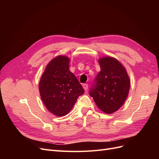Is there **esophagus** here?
<instances>
[{
	"instance_id": "34e87169",
	"label": "esophagus",
	"mask_w": 159,
	"mask_h": 159,
	"mask_svg": "<svg viewBox=\"0 0 159 159\" xmlns=\"http://www.w3.org/2000/svg\"><path fill=\"white\" fill-rule=\"evenodd\" d=\"M82 85H83V88H84V89L85 90H87V89H88V84H84Z\"/></svg>"
}]
</instances>
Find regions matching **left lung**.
Returning a JSON list of instances; mask_svg holds the SVG:
<instances>
[{
	"instance_id": "1",
	"label": "left lung",
	"mask_w": 159,
	"mask_h": 159,
	"mask_svg": "<svg viewBox=\"0 0 159 159\" xmlns=\"http://www.w3.org/2000/svg\"><path fill=\"white\" fill-rule=\"evenodd\" d=\"M99 64L101 71L89 94L102 111L111 114L117 111L126 100L130 80L125 68L114 57H102Z\"/></svg>"
}]
</instances>
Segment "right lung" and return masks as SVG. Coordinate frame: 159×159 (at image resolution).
I'll return each instance as SVG.
<instances>
[{
    "label": "right lung",
    "mask_w": 159,
    "mask_h": 159,
    "mask_svg": "<svg viewBox=\"0 0 159 159\" xmlns=\"http://www.w3.org/2000/svg\"><path fill=\"white\" fill-rule=\"evenodd\" d=\"M69 57L58 56L47 65L39 82L43 103L50 112L61 117L73 108L79 96L84 93L82 86L69 70Z\"/></svg>",
    "instance_id": "obj_1"
}]
</instances>
